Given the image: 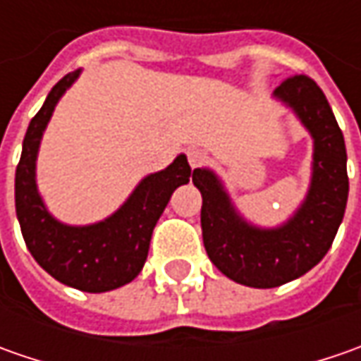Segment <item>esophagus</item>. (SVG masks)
Segmentation results:
<instances>
[{
	"mask_svg": "<svg viewBox=\"0 0 361 361\" xmlns=\"http://www.w3.org/2000/svg\"><path fill=\"white\" fill-rule=\"evenodd\" d=\"M207 152L201 150V148H190L188 150V164H190V169H199L202 166L204 162H207Z\"/></svg>",
	"mask_w": 361,
	"mask_h": 361,
	"instance_id": "34e87169",
	"label": "esophagus"
}]
</instances>
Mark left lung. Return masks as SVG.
<instances>
[{"label":"left lung","mask_w":361,"mask_h":361,"mask_svg":"<svg viewBox=\"0 0 361 361\" xmlns=\"http://www.w3.org/2000/svg\"><path fill=\"white\" fill-rule=\"evenodd\" d=\"M275 96L289 104L312 132L313 178L298 215L273 231L247 225L211 171L197 169L192 183L201 190V227L207 255L237 283L269 289L293 281L315 267L336 239L348 202L345 142L326 94L305 74L287 76Z\"/></svg>","instance_id":"obj_1"}]
</instances>
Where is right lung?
<instances>
[{"label": "right lung", "instance_id": "right-lung-1", "mask_svg": "<svg viewBox=\"0 0 361 361\" xmlns=\"http://www.w3.org/2000/svg\"><path fill=\"white\" fill-rule=\"evenodd\" d=\"M76 78L78 72L66 74L27 126L16 169V213L23 241L39 267L60 283L88 293H102L130 283L142 271L154 225L174 188L187 185L192 171L187 157L180 154L164 171L146 176L130 199L102 223L90 227L58 223L37 195L35 157L54 106Z\"/></svg>", "mask_w": 361, "mask_h": 361}]
</instances>
